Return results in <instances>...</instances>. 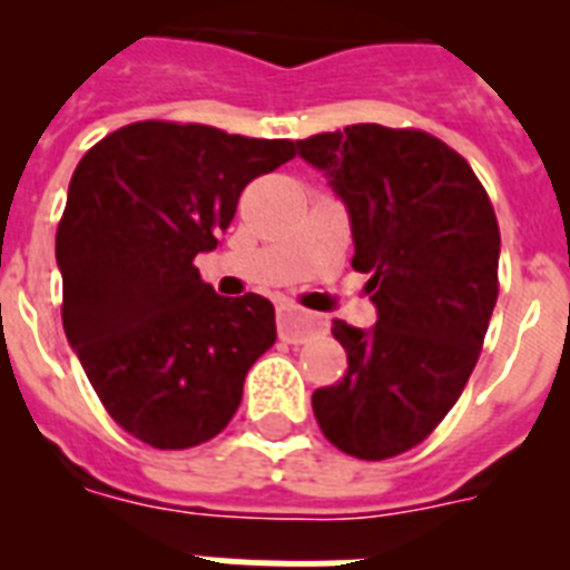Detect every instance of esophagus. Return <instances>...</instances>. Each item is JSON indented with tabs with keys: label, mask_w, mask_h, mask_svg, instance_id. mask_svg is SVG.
<instances>
[{
	"label": "esophagus",
	"mask_w": 570,
	"mask_h": 570,
	"mask_svg": "<svg viewBox=\"0 0 570 570\" xmlns=\"http://www.w3.org/2000/svg\"><path fill=\"white\" fill-rule=\"evenodd\" d=\"M276 328H279V340L291 342V345H299V342H308L316 331L325 328V322L320 316L302 314L296 308H279Z\"/></svg>",
	"instance_id": "1"
}]
</instances>
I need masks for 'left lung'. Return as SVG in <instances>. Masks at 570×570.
Segmentation results:
<instances>
[{
  "mask_svg": "<svg viewBox=\"0 0 570 570\" xmlns=\"http://www.w3.org/2000/svg\"><path fill=\"white\" fill-rule=\"evenodd\" d=\"M345 203L354 265L376 305L371 331L334 320L347 354L316 387L322 434L356 460L420 445L460 400L500 294V225L471 165L416 128L347 125L296 142Z\"/></svg>",
  "mask_w": 570,
  "mask_h": 570,
  "instance_id": "left-lung-1",
  "label": "left lung"
}]
</instances>
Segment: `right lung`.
Segmentation results:
<instances>
[{
    "label": "right lung",
    "mask_w": 570,
    "mask_h": 570,
    "mask_svg": "<svg viewBox=\"0 0 570 570\" xmlns=\"http://www.w3.org/2000/svg\"><path fill=\"white\" fill-rule=\"evenodd\" d=\"M296 156L163 119L99 139L70 176L57 228L62 325L105 411L130 436L183 451L214 440L276 340L259 294H214L194 265L214 250L250 179Z\"/></svg>",
    "instance_id": "1"
}]
</instances>
